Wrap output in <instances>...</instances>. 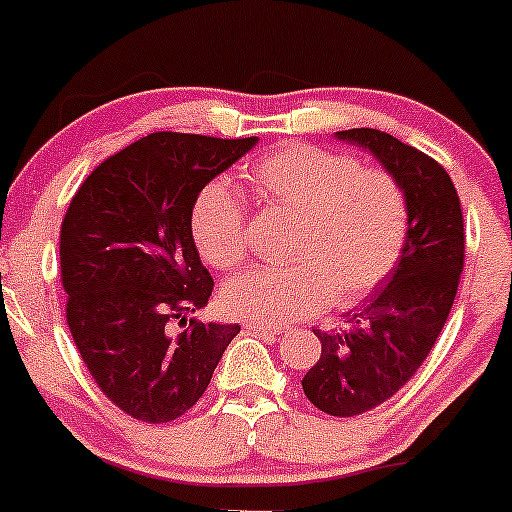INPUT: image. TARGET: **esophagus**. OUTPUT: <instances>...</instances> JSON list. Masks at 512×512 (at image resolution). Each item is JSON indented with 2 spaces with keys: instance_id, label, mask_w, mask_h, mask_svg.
I'll list each match as a JSON object with an SVG mask.
<instances>
[{
  "instance_id": "34e87169",
  "label": "esophagus",
  "mask_w": 512,
  "mask_h": 512,
  "mask_svg": "<svg viewBox=\"0 0 512 512\" xmlns=\"http://www.w3.org/2000/svg\"><path fill=\"white\" fill-rule=\"evenodd\" d=\"M245 328L250 330V333L265 335V338H277V335L282 333V328H274V325H267V323H255V320L245 323Z\"/></svg>"
}]
</instances>
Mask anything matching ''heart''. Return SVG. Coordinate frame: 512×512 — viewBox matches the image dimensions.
<instances>
[{
  "mask_svg": "<svg viewBox=\"0 0 512 512\" xmlns=\"http://www.w3.org/2000/svg\"><path fill=\"white\" fill-rule=\"evenodd\" d=\"M247 184L299 218L284 267L247 269L223 289V306L255 323H286L328 306H357L386 282L411 233L408 199L396 177L350 155L289 145L247 170ZM192 233L211 267L235 269L247 255V206L216 179L196 199Z\"/></svg>",
  "mask_w": 512,
  "mask_h": 512,
  "instance_id": "b5f03b06",
  "label": "heart"
}]
</instances>
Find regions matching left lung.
<instances>
[{
	"label": "left lung",
	"mask_w": 512,
	"mask_h": 512,
	"mask_svg": "<svg viewBox=\"0 0 512 512\" xmlns=\"http://www.w3.org/2000/svg\"><path fill=\"white\" fill-rule=\"evenodd\" d=\"M335 138L369 150L398 179L411 211L396 269L345 330L316 333L320 359L301 381L313 406L352 418L403 389L430 355L464 269V221L452 179L430 155L376 128H350Z\"/></svg>",
	"instance_id": "1"
}]
</instances>
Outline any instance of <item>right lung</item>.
<instances>
[{"mask_svg":"<svg viewBox=\"0 0 512 512\" xmlns=\"http://www.w3.org/2000/svg\"><path fill=\"white\" fill-rule=\"evenodd\" d=\"M257 138L150 133L111 155L72 196L60 228L67 328L97 386L123 413L170 423L194 406L240 325L172 318L209 303L192 211L201 189Z\"/></svg>","mask_w":512,"mask_h":512,"instance_id":"obj_1","label":"right lung"}]
</instances>
